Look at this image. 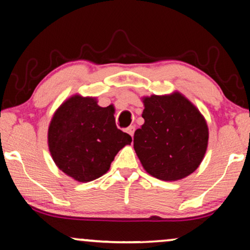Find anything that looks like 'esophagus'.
<instances>
[{"label":"esophagus","instance_id":"34e87169","mask_svg":"<svg viewBox=\"0 0 250 250\" xmlns=\"http://www.w3.org/2000/svg\"><path fill=\"white\" fill-rule=\"evenodd\" d=\"M134 131H135L134 126H129V127H127V129H126V132H127L128 134L132 136V138H133V135H134Z\"/></svg>","mask_w":250,"mask_h":250}]
</instances>
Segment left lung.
Returning <instances> with one entry per match:
<instances>
[{
    "label": "left lung",
    "instance_id": "left-lung-1",
    "mask_svg": "<svg viewBox=\"0 0 250 250\" xmlns=\"http://www.w3.org/2000/svg\"><path fill=\"white\" fill-rule=\"evenodd\" d=\"M145 124L134 133V150L143 168L162 181L189 176L208 146L206 119L182 93L142 98Z\"/></svg>",
    "mask_w": 250,
    "mask_h": 250
}]
</instances>
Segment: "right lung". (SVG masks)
<instances>
[{
    "label": "right lung",
    "instance_id": "right-lung-1",
    "mask_svg": "<svg viewBox=\"0 0 250 250\" xmlns=\"http://www.w3.org/2000/svg\"><path fill=\"white\" fill-rule=\"evenodd\" d=\"M115 108L100 107L95 97L74 94L54 111L47 146L58 168L77 182L97 180L110 168L132 138L117 128Z\"/></svg>",
    "mask_w": 250,
    "mask_h": 250
}]
</instances>
